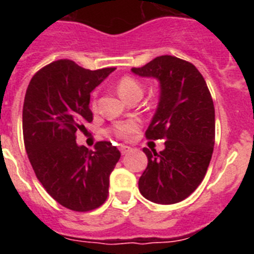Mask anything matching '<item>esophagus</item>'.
I'll return each instance as SVG.
<instances>
[{
	"instance_id": "esophagus-1",
	"label": "esophagus",
	"mask_w": 254,
	"mask_h": 254,
	"mask_svg": "<svg viewBox=\"0 0 254 254\" xmlns=\"http://www.w3.org/2000/svg\"><path fill=\"white\" fill-rule=\"evenodd\" d=\"M120 150H121V154L126 155V154H127V152L131 151V147H129V146H126V145H121Z\"/></svg>"
}]
</instances>
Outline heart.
<instances>
[{
  "label": "heart",
  "mask_w": 254,
  "mask_h": 254,
  "mask_svg": "<svg viewBox=\"0 0 254 254\" xmlns=\"http://www.w3.org/2000/svg\"><path fill=\"white\" fill-rule=\"evenodd\" d=\"M117 90L120 93L123 99L128 100L133 95L142 94V86L136 78L131 76H123L118 84H117ZM140 127V123L137 121H122V122H117L112 126L111 132L120 138H128L133 132H136Z\"/></svg>",
  "instance_id": "b5f03b06"
}]
</instances>
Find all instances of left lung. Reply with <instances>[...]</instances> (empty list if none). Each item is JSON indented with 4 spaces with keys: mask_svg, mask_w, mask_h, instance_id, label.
Listing matches in <instances>:
<instances>
[{
    "mask_svg": "<svg viewBox=\"0 0 254 254\" xmlns=\"http://www.w3.org/2000/svg\"><path fill=\"white\" fill-rule=\"evenodd\" d=\"M132 72L159 80L160 100L145 134L149 140H167L160 152L143 149L149 163L138 190L155 203L181 202L201 185L214 151L210 90L194 64L174 56L156 57Z\"/></svg>",
    "mask_w": 254,
    "mask_h": 254,
    "instance_id": "left-lung-1",
    "label": "left lung"
}]
</instances>
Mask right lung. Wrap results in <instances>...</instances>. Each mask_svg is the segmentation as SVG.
Here are the masks:
<instances>
[{
	"label": "right lung",
	"instance_id": "right-lung-1",
	"mask_svg": "<svg viewBox=\"0 0 254 254\" xmlns=\"http://www.w3.org/2000/svg\"><path fill=\"white\" fill-rule=\"evenodd\" d=\"M114 67L91 71L58 60L29 82L22 107V134L31 167L46 190L64 207L86 212L102 206L109 176L121 158L109 141L95 150L76 143V132L93 121L90 93Z\"/></svg>",
	"mask_w": 254,
	"mask_h": 254
}]
</instances>
